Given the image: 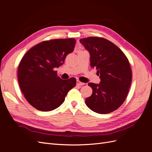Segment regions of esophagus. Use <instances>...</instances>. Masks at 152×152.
Instances as JSON below:
<instances>
[{"mask_svg":"<svg viewBox=\"0 0 152 152\" xmlns=\"http://www.w3.org/2000/svg\"><path fill=\"white\" fill-rule=\"evenodd\" d=\"M77 85L81 86L84 85V83H83V82H80L79 80H77Z\"/></svg>","mask_w":152,"mask_h":152,"instance_id":"1","label":"esophagus"}]
</instances>
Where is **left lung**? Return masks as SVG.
<instances>
[{
	"label": "left lung",
	"mask_w": 152,
	"mask_h": 152,
	"mask_svg": "<svg viewBox=\"0 0 152 152\" xmlns=\"http://www.w3.org/2000/svg\"><path fill=\"white\" fill-rule=\"evenodd\" d=\"M80 43L90 53L91 66L99 75L100 84L89 83L93 94L86 104L101 114L118 109L126 99L132 81L129 61L121 49L110 40L98 37L81 39Z\"/></svg>",
	"instance_id": "1"
}]
</instances>
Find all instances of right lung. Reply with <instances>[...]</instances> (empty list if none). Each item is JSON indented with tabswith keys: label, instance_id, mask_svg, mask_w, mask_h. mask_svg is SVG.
Returning <instances> with one entry per match:
<instances>
[{
	"label": "right lung",
	"instance_id": "obj_1",
	"mask_svg": "<svg viewBox=\"0 0 152 152\" xmlns=\"http://www.w3.org/2000/svg\"><path fill=\"white\" fill-rule=\"evenodd\" d=\"M75 43L72 38L45 40L31 48L21 59L18 82L25 99L35 108L42 112L57 108L75 86V78L63 80L55 70L73 51Z\"/></svg>",
	"mask_w": 152,
	"mask_h": 152
}]
</instances>
